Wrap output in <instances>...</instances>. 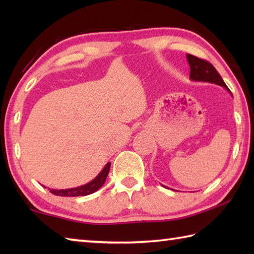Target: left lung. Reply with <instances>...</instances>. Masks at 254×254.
<instances>
[{"label": "left lung", "mask_w": 254, "mask_h": 254, "mask_svg": "<svg viewBox=\"0 0 254 254\" xmlns=\"http://www.w3.org/2000/svg\"><path fill=\"white\" fill-rule=\"evenodd\" d=\"M187 60H188L189 65H190L191 80H194V82H205V83L216 84V85L222 86V87H224L226 90L230 93L229 88L226 86L222 76H220L219 73L216 71V68H215L209 62L202 60V59H198L192 55H187Z\"/></svg>", "instance_id": "left-lung-1"}]
</instances>
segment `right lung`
Instances as JSON below:
<instances>
[{"instance_id":"right-lung-1","label":"right lung","mask_w":254,"mask_h":254,"mask_svg":"<svg viewBox=\"0 0 254 254\" xmlns=\"http://www.w3.org/2000/svg\"><path fill=\"white\" fill-rule=\"evenodd\" d=\"M110 166H111V163H107L106 166L104 167V169L99 172V175L97 176L95 179H93L88 183H86V185H84V186H80L77 188H72V189H64V190H57V189L48 188V190H49L52 194H55V195H59V196H85V195H88V194H91V193L96 192L97 190H99V189L104 186V183L107 179V176H108V174H109Z\"/></svg>"}]
</instances>
